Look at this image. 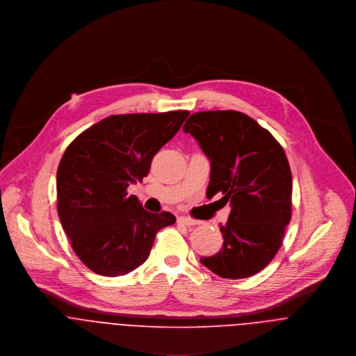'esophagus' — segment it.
Returning <instances> with one entry per match:
<instances>
[{
    "label": "esophagus",
    "instance_id": "obj_1",
    "mask_svg": "<svg viewBox=\"0 0 356 356\" xmlns=\"http://www.w3.org/2000/svg\"><path fill=\"white\" fill-rule=\"evenodd\" d=\"M178 222H179L181 225H185V226H195V225L199 223V220H196V219H193V218H189V216H179V218H178Z\"/></svg>",
    "mask_w": 356,
    "mask_h": 356
}]
</instances>
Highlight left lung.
Here are the masks:
<instances>
[{"mask_svg": "<svg viewBox=\"0 0 356 356\" xmlns=\"http://www.w3.org/2000/svg\"><path fill=\"white\" fill-rule=\"evenodd\" d=\"M184 131L211 160L207 197L222 193L232 205L220 251L200 260L222 278H248L274 259L292 218L288 157L268 130L238 111L192 113Z\"/></svg>", "mask_w": 356, "mask_h": 356, "instance_id": "1", "label": "left lung"}]
</instances>
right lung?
<instances>
[{
    "instance_id": "1",
    "label": "right lung",
    "mask_w": 356,
    "mask_h": 356,
    "mask_svg": "<svg viewBox=\"0 0 356 356\" xmlns=\"http://www.w3.org/2000/svg\"><path fill=\"white\" fill-rule=\"evenodd\" d=\"M189 111L111 115L82 131L63 154L57 212L74 252L93 273L124 275L149 256L156 233L175 223L148 212L130 184L148 175L153 156L181 129Z\"/></svg>"
}]
</instances>
